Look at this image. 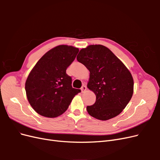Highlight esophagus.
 <instances>
[{"mask_svg": "<svg viewBox=\"0 0 160 160\" xmlns=\"http://www.w3.org/2000/svg\"><path fill=\"white\" fill-rule=\"evenodd\" d=\"M81 92H82V93H84V92L87 90V87H86V85H83V86H82V87H81Z\"/></svg>", "mask_w": 160, "mask_h": 160, "instance_id": "esophagus-1", "label": "esophagus"}]
</instances>
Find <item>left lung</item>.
I'll return each mask as SVG.
<instances>
[{
	"label": "left lung",
	"instance_id": "1",
	"mask_svg": "<svg viewBox=\"0 0 160 160\" xmlns=\"http://www.w3.org/2000/svg\"><path fill=\"white\" fill-rule=\"evenodd\" d=\"M77 59L89 71L88 88L96 95L95 103L87 107L88 113L105 121L122 113L133 93V77L125 65L101 45L82 49Z\"/></svg>",
	"mask_w": 160,
	"mask_h": 160
}]
</instances>
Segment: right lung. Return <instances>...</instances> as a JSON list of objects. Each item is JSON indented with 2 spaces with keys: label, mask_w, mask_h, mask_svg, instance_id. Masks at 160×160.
I'll return each instance as SVG.
<instances>
[{
  "label": "right lung",
  "mask_w": 160,
  "mask_h": 160,
  "mask_svg": "<svg viewBox=\"0 0 160 160\" xmlns=\"http://www.w3.org/2000/svg\"><path fill=\"white\" fill-rule=\"evenodd\" d=\"M78 52V48L72 46H57L47 52L30 72L25 91L28 102L37 113L57 118L65 112L81 92L72 88L71 77L66 73Z\"/></svg>",
  "instance_id": "1"
}]
</instances>
